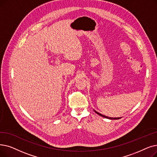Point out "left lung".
Wrapping results in <instances>:
<instances>
[{"label":"left lung","instance_id":"8db88e82","mask_svg":"<svg viewBox=\"0 0 157 157\" xmlns=\"http://www.w3.org/2000/svg\"><path fill=\"white\" fill-rule=\"evenodd\" d=\"M95 112L97 114H98V115H101V116H102V117H105V118H107V119H120L119 117H118V118H111V117H106V116H105V115H102V114H101V113H98V112H95Z\"/></svg>","mask_w":157,"mask_h":157}]
</instances>
